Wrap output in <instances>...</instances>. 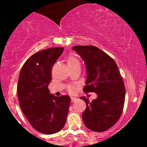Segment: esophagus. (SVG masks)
Returning a JSON list of instances; mask_svg holds the SVG:
<instances>
[{
	"mask_svg": "<svg viewBox=\"0 0 147 147\" xmlns=\"http://www.w3.org/2000/svg\"><path fill=\"white\" fill-rule=\"evenodd\" d=\"M77 100V98H76V97H71V102H75V101Z\"/></svg>",
	"mask_w": 147,
	"mask_h": 147,
	"instance_id": "1",
	"label": "esophagus"
}]
</instances>
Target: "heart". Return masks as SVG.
<instances>
[{
    "instance_id": "obj_1",
    "label": "heart",
    "mask_w": 147,
    "mask_h": 147,
    "mask_svg": "<svg viewBox=\"0 0 147 147\" xmlns=\"http://www.w3.org/2000/svg\"><path fill=\"white\" fill-rule=\"evenodd\" d=\"M75 63H79V61H78L77 59L75 58V57H70V58L68 59V65H70V64H75ZM76 90V87L75 86H70V87H69V90H70V92H73L74 91H75Z\"/></svg>"
}]
</instances>
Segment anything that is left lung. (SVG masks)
Listing matches in <instances>:
<instances>
[{"mask_svg": "<svg viewBox=\"0 0 147 147\" xmlns=\"http://www.w3.org/2000/svg\"><path fill=\"white\" fill-rule=\"evenodd\" d=\"M72 49L85 63L86 79L84 90L94 92L97 98L86 103L82 114L86 126L95 132L110 129L120 117L125 99V87L115 61L102 50L93 45H76Z\"/></svg>", "mask_w": 147, "mask_h": 147, "instance_id": "8db88e82", "label": "left lung"}]
</instances>
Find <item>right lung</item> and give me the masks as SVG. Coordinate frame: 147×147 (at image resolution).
Masks as SVG:
<instances>
[{"instance_id": "obj_1", "label": "right lung", "mask_w": 147, "mask_h": 147, "mask_svg": "<svg viewBox=\"0 0 147 147\" xmlns=\"http://www.w3.org/2000/svg\"><path fill=\"white\" fill-rule=\"evenodd\" d=\"M63 48H52L34 54L22 67L17 85L19 105L32 127L50 135L65 125L70 97L50 93L51 70Z\"/></svg>"}]
</instances>
